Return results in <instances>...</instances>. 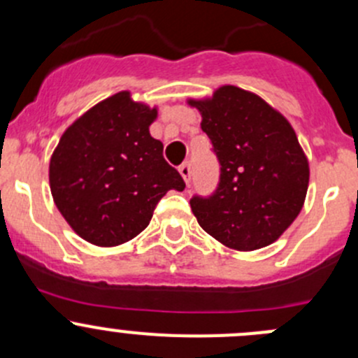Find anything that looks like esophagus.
Segmentation results:
<instances>
[{
    "label": "esophagus",
    "instance_id": "1",
    "mask_svg": "<svg viewBox=\"0 0 358 358\" xmlns=\"http://www.w3.org/2000/svg\"><path fill=\"white\" fill-rule=\"evenodd\" d=\"M180 175H182V178L185 180V183L189 185L190 183V176H192V169H190V162H183L182 166L178 168Z\"/></svg>",
    "mask_w": 358,
    "mask_h": 358
}]
</instances>
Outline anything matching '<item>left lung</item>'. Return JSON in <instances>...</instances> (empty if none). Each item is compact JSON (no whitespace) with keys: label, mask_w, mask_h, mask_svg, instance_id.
<instances>
[{"label":"left lung","mask_w":358,"mask_h":358,"mask_svg":"<svg viewBox=\"0 0 358 358\" xmlns=\"http://www.w3.org/2000/svg\"><path fill=\"white\" fill-rule=\"evenodd\" d=\"M220 162V180L190 208L206 232L239 251L265 248L294 222L308 189V161L294 129L265 100L222 86L209 100H190Z\"/></svg>","instance_id":"left-lung-1"}]
</instances>
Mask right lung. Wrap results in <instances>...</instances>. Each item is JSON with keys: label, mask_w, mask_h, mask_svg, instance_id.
<instances>
[{"label": "right lung", "mask_w": 358, "mask_h": 358, "mask_svg": "<svg viewBox=\"0 0 358 358\" xmlns=\"http://www.w3.org/2000/svg\"><path fill=\"white\" fill-rule=\"evenodd\" d=\"M157 110L119 92L69 126L50 161V189L66 222L95 246L138 236L168 190L185 189L149 126Z\"/></svg>", "instance_id": "1"}]
</instances>
